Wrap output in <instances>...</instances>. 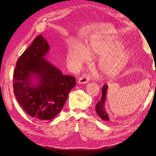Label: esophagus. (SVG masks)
Listing matches in <instances>:
<instances>
[{"mask_svg": "<svg viewBox=\"0 0 156 156\" xmlns=\"http://www.w3.org/2000/svg\"><path fill=\"white\" fill-rule=\"evenodd\" d=\"M89 81V77L87 75H82L81 77H79L78 80V83L79 84H86Z\"/></svg>", "mask_w": 156, "mask_h": 156, "instance_id": "obj_1", "label": "esophagus"}]
</instances>
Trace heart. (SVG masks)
<instances>
[{
  "mask_svg": "<svg viewBox=\"0 0 156 156\" xmlns=\"http://www.w3.org/2000/svg\"><path fill=\"white\" fill-rule=\"evenodd\" d=\"M124 47L120 40L112 37H93L83 49L71 47L68 52V61L79 65L85 62L87 54L92 57L100 56L96 66L99 73L103 78H113L119 75L131 60V52Z\"/></svg>",
  "mask_w": 156,
  "mask_h": 156,
  "instance_id": "heart-1",
  "label": "heart"
}]
</instances>
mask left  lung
Masks as SVG:
<instances>
[{
	"instance_id": "1",
	"label": "left lung",
	"mask_w": 156,
	"mask_h": 156,
	"mask_svg": "<svg viewBox=\"0 0 156 156\" xmlns=\"http://www.w3.org/2000/svg\"><path fill=\"white\" fill-rule=\"evenodd\" d=\"M107 89H108L107 84H105V85L103 86L101 98V100L99 101L96 105V111L97 112V114L98 115V116H100L103 121L109 122L110 118L107 113L105 111V108L104 107L105 100H106L107 94Z\"/></svg>"
}]
</instances>
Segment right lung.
I'll list each match as a JSON object with an SVG mask.
<instances>
[{
    "label": "right lung",
    "instance_id": "right-lung-1",
    "mask_svg": "<svg viewBox=\"0 0 156 156\" xmlns=\"http://www.w3.org/2000/svg\"><path fill=\"white\" fill-rule=\"evenodd\" d=\"M50 48L41 34L18 58L13 92L19 104L31 117L50 120L62 110L75 78L64 75L44 56Z\"/></svg>",
    "mask_w": 156,
    "mask_h": 156
}]
</instances>
